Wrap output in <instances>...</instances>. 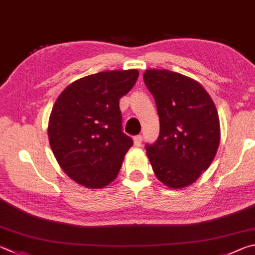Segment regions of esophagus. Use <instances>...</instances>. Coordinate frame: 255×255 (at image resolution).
I'll return each instance as SVG.
<instances>
[{
  "label": "esophagus",
  "mask_w": 255,
  "mask_h": 255,
  "mask_svg": "<svg viewBox=\"0 0 255 255\" xmlns=\"http://www.w3.org/2000/svg\"><path fill=\"white\" fill-rule=\"evenodd\" d=\"M141 142H142V136L141 135H137V136L133 137V143H135V146L139 147L141 145Z\"/></svg>",
  "instance_id": "esophagus-1"
}]
</instances>
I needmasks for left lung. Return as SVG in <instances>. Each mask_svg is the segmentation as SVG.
<instances>
[{
  "mask_svg": "<svg viewBox=\"0 0 255 255\" xmlns=\"http://www.w3.org/2000/svg\"><path fill=\"white\" fill-rule=\"evenodd\" d=\"M159 116L157 140L146 145L156 177L183 188L210 167L220 143V119L210 95L197 81L169 70L143 73Z\"/></svg>",
  "mask_w": 255,
  "mask_h": 255,
  "instance_id": "obj_1",
  "label": "left lung"
}]
</instances>
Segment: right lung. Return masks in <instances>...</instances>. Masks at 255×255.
Instances as JSON below:
<instances>
[{"label": "right lung", "instance_id": "right-lung-1", "mask_svg": "<svg viewBox=\"0 0 255 255\" xmlns=\"http://www.w3.org/2000/svg\"><path fill=\"white\" fill-rule=\"evenodd\" d=\"M139 72L104 71L72 82L58 97L48 135L60 167L76 183L101 188L122 167L132 139L123 132L119 99L135 86Z\"/></svg>", "mask_w": 255, "mask_h": 255}]
</instances>
